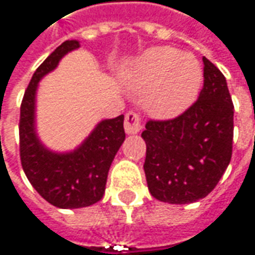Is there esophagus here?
Instances as JSON below:
<instances>
[{
    "instance_id": "34e87169",
    "label": "esophagus",
    "mask_w": 255,
    "mask_h": 255,
    "mask_svg": "<svg viewBox=\"0 0 255 255\" xmlns=\"http://www.w3.org/2000/svg\"><path fill=\"white\" fill-rule=\"evenodd\" d=\"M141 129H143L141 115L134 112V111H129L125 115V130H126V133L133 134V133H138Z\"/></svg>"
}]
</instances>
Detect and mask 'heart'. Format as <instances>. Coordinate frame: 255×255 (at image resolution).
<instances>
[{
    "instance_id": "1",
    "label": "heart",
    "mask_w": 255,
    "mask_h": 255,
    "mask_svg": "<svg viewBox=\"0 0 255 255\" xmlns=\"http://www.w3.org/2000/svg\"><path fill=\"white\" fill-rule=\"evenodd\" d=\"M133 87L143 93V104L159 118L179 115L197 98L203 69L196 57L172 47L145 51L130 75Z\"/></svg>"
}]
</instances>
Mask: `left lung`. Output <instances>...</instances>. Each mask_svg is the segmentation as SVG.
<instances>
[{"mask_svg": "<svg viewBox=\"0 0 255 255\" xmlns=\"http://www.w3.org/2000/svg\"><path fill=\"white\" fill-rule=\"evenodd\" d=\"M203 62L204 86L197 101L172 119H150L141 133L148 190L169 204H189L210 194L231 162V93L222 72L205 57Z\"/></svg>", "mask_w": 255, "mask_h": 255, "instance_id": "1", "label": "left lung"}]
</instances>
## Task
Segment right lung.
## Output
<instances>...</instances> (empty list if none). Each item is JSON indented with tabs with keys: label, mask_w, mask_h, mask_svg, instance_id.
Here are the masks:
<instances>
[{
	"label": "right lung",
	"mask_w": 255,
	"mask_h": 255,
	"mask_svg": "<svg viewBox=\"0 0 255 255\" xmlns=\"http://www.w3.org/2000/svg\"><path fill=\"white\" fill-rule=\"evenodd\" d=\"M79 47L76 40L62 43L37 68L24 91L19 118V152L26 176L37 193L59 208H82L103 198L107 176L125 140L124 115L100 122L87 140L69 154L45 150L34 130L37 83L66 52Z\"/></svg>",
	"instance_id": "add662e5"
}]
</instances>
